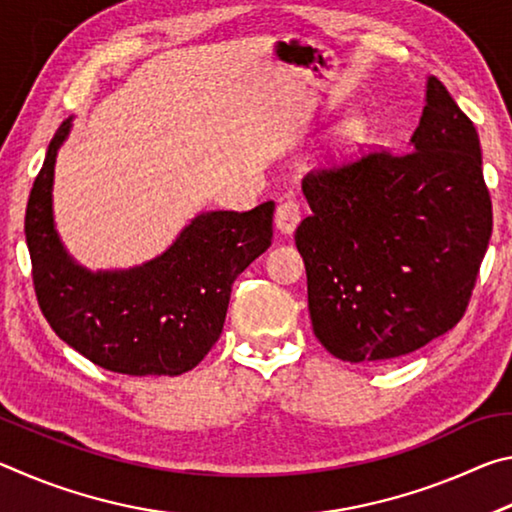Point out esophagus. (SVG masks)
<instances>
[{"mask_svg":"<svg viewBox=\"0 0 512 512\" xmlns=\"http://www.w3.org/2000/svg\"><path fill=\"white\" fill-rule=\"evenodd\" d=\"M300 214H302V210H300V203L296 201V198H284V201L277 205V210H275L277 230L284 232V235H291V232L298 228Z\"/></svg>","mask_w":512,"mask_h":512,"instance_id":"1","label":"esophagus"}]
</instances>
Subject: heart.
I'll return each instance as SVG.
<instances>
[{"instance_id": "heart-1", "label": "heart", "mask_w": 512, "mask_h": 512, "mask_svg": "<svg viewBox=\"0 0 512 512\" xmlns=\"http://www.w3.org/2000/svg\"><path fill=\"white\" fill-rule=\"evenodd\" d=\"M361 135H363V126L359 124V121H348V124H343L339 131L332 135V144L329 146H332V151L336 155H343L357 146Z\"/></svg>"}]
</instances>
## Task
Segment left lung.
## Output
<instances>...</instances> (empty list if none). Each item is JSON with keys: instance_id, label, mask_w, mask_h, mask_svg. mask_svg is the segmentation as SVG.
<instances>
[{"instance_id": "8db88e82", "label": "left lung", "mask_w": 512, "mask_h": 512, "mask_svg": "<svg viewBox=\"0 0 512 512\" xmlns=\"http://www.w3.org/2000/svg\"><path fill=\"white\" fill-rule=\"evenodd\" d=\"M413 151H370L302 180L296 230L316 339L336 359L381 363L463 318L492 235L481 144L436 76Z\"/></svg>"}]
</instances>
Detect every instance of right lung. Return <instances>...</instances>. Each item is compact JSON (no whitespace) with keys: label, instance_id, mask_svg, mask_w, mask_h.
<instances>
[{"label":"right lung","instance_id":"1","mask_svg":"<svg viewBox=\"0 0 512 512\" xmlns=\"http://www.w3.org/2000/svg\"><path fill=\"white\" fill-rule=\"evenodd\" d=\"M63 121L33 183L24 235L38 305L69 348L131 377L183 375L219 341L237 275L271 246L275 203L205 212L169 250L128 271L92 273L67 255L54 228L51 187Z\"/></svg>","mask_w":512,"mask_h":512}]
</instances>
